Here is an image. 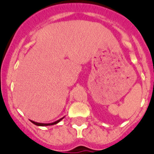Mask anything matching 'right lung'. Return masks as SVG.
Instances as JSON below:
<instances>
[{
	"label": "right lung",
	"instance_id": "1",
	"mask_svg": "<svg viewBox=\"0 0 154 154\" xmlns=\"http://www.w3.org/2000/svg\"><path fill=\"white\" fill-rule=\"evenodd\" d=\"M64 117L61 118L60 119L57 120V121L54 122H51V123H40V122H34V121H32V120H30L32 122L33 124H35V125H38V126H47V125H55V124H57L58 122H60L61 121V120L63 119Z\"/></svg>",
	"mask_w": 154,
	"mask_h": 154
}]
</instances>
